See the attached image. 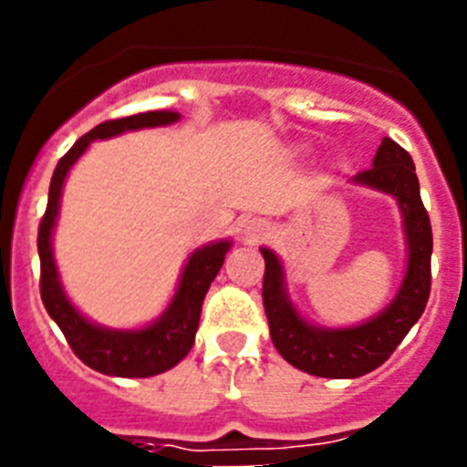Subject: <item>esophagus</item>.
I'll use <instances>...</instances> for the list:
<instances>
[{"instance_id": "34e87169", "label": "esophagus", "mask_w": 467, "mask_h": 467, "mask_svg": "<svg viewBox=\"0 0 467 467\" xmlns=\"http://www.w3.org/2000/svg\"><path fill=\"white\" fill-rule=\"evenodd\" d=\"M266 224H264L262 220H250L245 224V236L250 238V241H259V238L266 236Z\"/></svg>"}]
</instances>
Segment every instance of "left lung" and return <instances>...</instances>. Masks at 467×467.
<instances>
[{
  "label": "left lung",
  "instance_id": "obj_1",
  "mask_svg": "<svg viewBox=\"0 0 467 467\" xmlns=\"http://www.w3.org/2000/svg\"><path fill=\"white\" fill-rule=\"evenodd\" d=\"M350 182L390 193L402 213L407 274L398 296L379 316L356 327H316L292 306L285 290L280 259L269 247H262L266 262L262 299L269 317L271 339L285 360L313 377L358 379L381 367L414 327L431 296L432 229L420 201L411 156L398 142L383 138L374 156V166L358 172Z\"/></svg>",
  "mask_w": 467,
  "mask_h": 467
}]
</instances>
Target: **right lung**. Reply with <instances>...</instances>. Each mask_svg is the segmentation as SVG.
Masks as SVG:
<instances>
[{
    "mask_svg": "<svg viewBox=\"0 0 467 467\" xmlns=\"http://www.w3.org/2000/svg\"><path fill=\"white\" fill-rule=\"evenodd\" d=\"M180 121L177 111H144L133 117L111 119V121L95 126L90 133L74 142L72 150L57 161L56 171L48 187V205L41 217L39 238V262H41V301L47 306L48 316L56 320V325L63 329L65 339L74 356L84 365L100 374L123 379H147L166 372L177 362L187 358L196 339L198 320H201V306L208 295L210 283L220 274L224 254L229 253L231 241H217L210 245L198 247L196 253L187 259L182 271V278L177 285V292L163 316L142 329H109L90 323L72 306V301L65 295L60 275L53 259L51 236L56 226L57 210H60V193H63L65 177L69 168L79 161V156L88 150L93 140H107L114 135H121L126 130H138V128L168 126V123Z\"/></svg>",
    "mask_w": 467,
    "mask_h": 467,
    "instance_id": "add662e5",
    "label": "right lung"
}]
</instances>
